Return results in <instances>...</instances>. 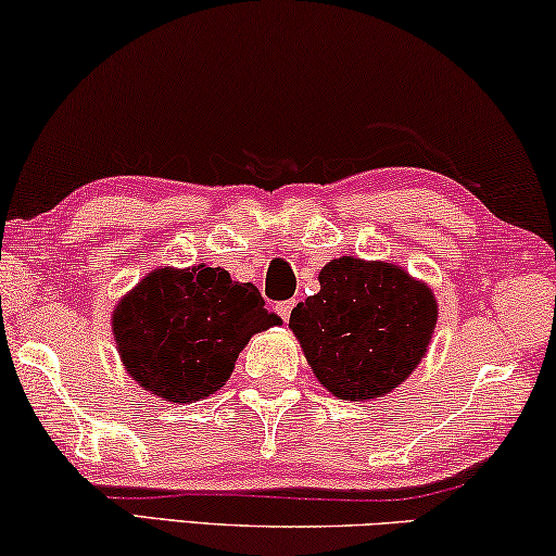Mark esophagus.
<instances>
[{"instance_id": "34e87169", "label": "esophagus", "mask_w": 556, "mask_h": 556, "mask_svg": "<svg viewBox=\"0 0 556 556\" xmlns=\"http://www.w3.org/2000/svg\"><path fill=\"white\" fill-rule=\"evenodd\" d=\"M294 304H296V299H289V302H279V304H277V314L281 316V319L289 321V316H292Z\"/></svg>"}]
</instances>
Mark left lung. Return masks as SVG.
Instances as JSON below:
<instances>
[{"mask_svg": "<svg viewBox=\"0 0 556 556\" xmlns=\"http://www.w3.org/2000/svg\"><path fill=\"white\" fill-rule=\"evenodd\" d=\"M319 285L289 316L316 378L341 401L393 391L426 356L433 292L395 264L354 257L326 264Z\"/></svg>", "mask_w": 556, "mask_h": 556, "instance_id": "left-lung-1", "label": "left lung"}]
</instances>
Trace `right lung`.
I'll list each match as a JSON object with an SVG mask.
<instances>
[{
    "label": "right lung",
    "mask_w": 556,
    "mask_h": 556,
    "mask_svg": "<svg viewBox=\"0 0 556 556\" xmlns=\"http://www.w3.org/2000/svg\"><path fill=\"white\" fill-rule=\"evenodd\" d=\"M279 324L257 287L225 269L151 271L113 312V333L128 374L161 399L200 401L225 386L252 333Z\"/></svg>",
    "instance_id": "1"
}]
</instances>
